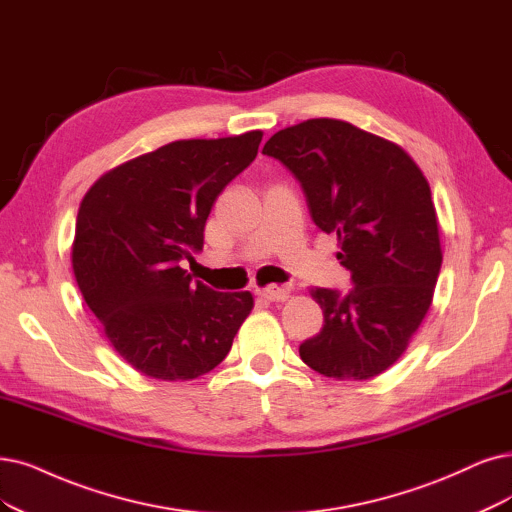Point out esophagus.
<instances>
[{"label": "esophagus", "mask_w": 512, "mask_h": 512, "mask_svg": "<svg viewBox=\"0 0 512 512\" xmlns=\"http://www.w3.org/2000/svg\"><path fill=\"white\" fill-rule=\"evenodd\" d=\"M255 295L263 301H285L289 297V289L285 287H276V285H270L266 289H255Z\"/></svg>", "instance_id": "obj_1"}]
</instances>
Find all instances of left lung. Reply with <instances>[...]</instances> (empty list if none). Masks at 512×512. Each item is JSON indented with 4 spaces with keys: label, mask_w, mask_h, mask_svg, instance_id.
<instances>
[{
    "label": "left lung",
    "mask_w": 512,
    "mask_h": 512,
    "mask_svg": "<svg viewBox=\"0 0 512 512\" xmlns=\"http://www.w3.org/2000/svg\"><path fill=\"white\" fill-rule=\"evenodd\" d=\"M263 154L297 177L354 282L350 293L310 291L325 325L299 346L301 361L335 380H371L399 361L432 304L443 251L430 185L401 145L344 120L278 130Z\"/></svg>",
    "instance_id": "left-lung-1"
}]
</instances>
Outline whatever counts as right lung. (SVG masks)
Returning <instances> with one entry per match:
<instances>
[{"label":"right lung","mask_w":512,"mask_h":512,"mask_svg":"<svg viewBox=\"0 0 512 512\" xmlns=\"http://www.w3.org/2000/svg\"><path fill=\"white\" fill-rule=\"evenodd\" d=\"M263 132L183 139L94 181L80 202L71 266L105 337L139 373L164 382L215 369L253 310V295L217 293L183 263L225 185L249 166Z\"/></svg>","instance_id":"right-lung-1"}]
</instances>
